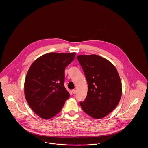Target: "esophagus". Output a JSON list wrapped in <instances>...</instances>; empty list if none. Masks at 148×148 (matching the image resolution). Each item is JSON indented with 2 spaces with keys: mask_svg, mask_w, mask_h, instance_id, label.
Segmentation results:
<instances>
[{
  "mask_svg": "<svg viewBox=\"0 0 148 148\" xmlns=\"http://www.w3.org/2000/svg\"><path fill=\"white\" fill-rule=\"evenodd\" d=\"M72 92V93H73V94H75V93H76V89H73Z\"/></svg>",
  "mask_w": 148,
  "mask_h": 148,
  "instance_id": "esophagus-1",
  "label": "esophagus"
}]
</instances>
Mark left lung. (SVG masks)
<instances>
[{
  "instance_id": "1",
  "label": "left lung",
  "mask_w": 148,
  "mask_h": 148,
  "mask_svg": "<svg viewBox=\"0 0 148 148\" xmlns=\"http://www.w3.org/2000/svg\"><path fill=\"white\" fill-rule=\"evenodd\" d=\"M77 60L88 83L87 96L80 104L87 114L100 119L118 105L122 95V84L115 66L96 55H78Z\"/></svg>"
}]
</instances>
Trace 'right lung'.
I'll use <instances>...</instances> for the list:
<instances>
[{"label": "right lung", "mask_w": 148, "mask_h": 148, "mask_svg": "<svg viewBox=\"0 0 148 148\" xmlns=\"http://www.w3.org/2000/svg\"><path fill=\"white\" fill-rule=\"evenodd\" d=\"M73 53L43 55L30 66L24 83L25 99L39 117L50 119L59 113L69 97L65 89L64 71L75 57Z\"/></svg>", "instance_id": "add662e5"}]
</instances>
